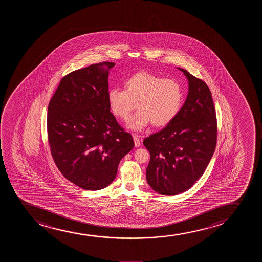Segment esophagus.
<instances>
[{
	"label": "esophagus",
	"mask_w": 262,
	"mask_h": 262,
	"mask_svg": "<svg viewBox=\"0 0 262 262\" xmlns=\"http://www.w3.org/2000/svg\"><path fill=\"white\" fill-rule=\"evenodd\" d=\"M133 138H134V142H135V146L136 147H139L141 143H142V140L139 138L138 136H136V135H134Z\"/></svg>",
	"instance_id": "esophagus-1"
}]
</instances>
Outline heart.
<instances>
[{"instance_id": "obj_1", "label": "heart", "mask_w": 262, "mask_h": 262, "mask_svg": "<svg viewBox=\"0 0 262 262\" xmlns=\"http://www.w3.org/2000/svg\"><path fill=\"white\" fill-rule=\"evenodd\" d=\"M184 99V90L178 80L147 72H138L126 79L124 90L114 88L107 93L112 112L121 120H128L137 104L140 110L129 122L134 130L142 129L150 123L156 127L171 123Z\"/></svg>"}]
</instances>
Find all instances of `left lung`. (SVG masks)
I'll return each mask as SVG.
<instances>
[{
  "mask_svg": "<svg viewBox=\"0 0 262 262\" xmlns=\"http://www.w3.org/2000/svg\"><path fill=\"white\" fill-rule=\"evenodd\" d=\"M184 72L189 93L171 123L143 141L149 151L147 184L156 192L174 195L193 186L213 156L216 143V117L207 84Z\"/></svg>",
  "mask_w": 262,
  "mask_h": 262,
  "instance_id": "1",
  "label": "left lung"
}]
</instances>
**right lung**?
I'll list each match as a JSON object with an SVG mask.
<instances>
[{
	"label": "right lung",
	"instance_id": "obj_1",
	"mask_svg": "<svg viewBox=\"0 0 262 262\" xmlns=\"http://www.w3.org/2000/svg\"><path fill=\"white\" fill-rule=\"evenodd\" d=\"M114 67L103 62L71 72L49 103L52 158L63 177L84 190L108 186L120 160L135 146L132 136L110 112L108 74Z\"/></svg>",
	"mask_w": 262,
	"mask_h": 262
}]
</instances>
